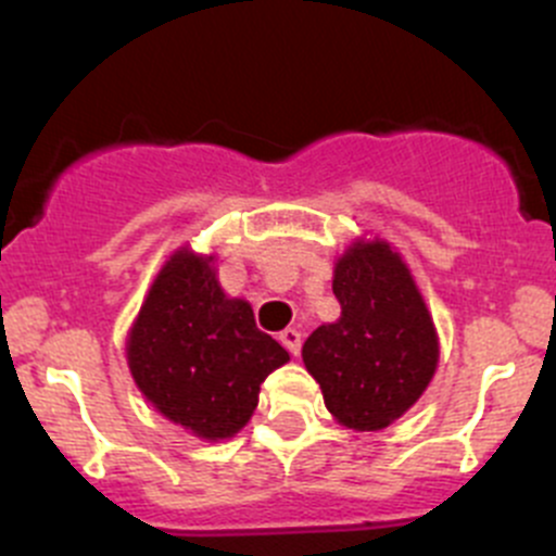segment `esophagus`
Returning <instances> with one entry per match:
<instances>
[{
	"label": "esophagus",
	"mask_w": 556,
	"mask_h": 556,
	"mask_svg": "<svg viewBox=\"0 0 556 556\" xmlns=\"http://www.w3.org/2000/svg\"><path fill=\"white\" fill-rule=\"evenodd\" d=\"M279 341H282L285 350H288L290 355H301V333L295 328H285L282 333H279Z\"/></svg>",
	"instance_id": "1"
}]
</instances>
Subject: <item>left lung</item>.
<instances>
[{
  "label": "left lung",
  "instance_id": "left-lung-1",
  "mask_svg": "<svg viewBox=\"0 0 556 556\" xmlns=\"http://www.w3.org/2000/svg\"><path fill=\"white\" fill-rule=\"evenodd\" d=\"M336 323L304 341L325 408L352 430H382L422 397L439 366V333L401 252L357 237L333 266Z\"/></svg>",
  "mask_w": 556,
  "mask_h": 556
}]
</instances>
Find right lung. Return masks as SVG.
Wrapping results in <instances>:
<instances>
[{"instance_id":"obj_1","label":"right lung","mask_w":556,"mask_h":556,"mask_svg":"<svg viewBox=\"0 0 556 556\" xmlns=\"http://www.w3.org/2000/svg\"><path fill=\"white\" fill-rule=\"evenodd\" d=\"M126 361L155 412L199 439L223 441L250 422L263 379L290 355L257 330L244 299H228L215 255L179 247L128 330Z\"/></svg>"}]
</instances>
